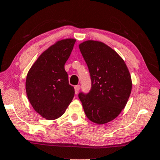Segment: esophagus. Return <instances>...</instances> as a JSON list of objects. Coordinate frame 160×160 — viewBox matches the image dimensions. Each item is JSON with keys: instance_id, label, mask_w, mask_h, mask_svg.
I'll use <instances>...</instances> for the list:
<instances>
[{"instance_id": "esophagus-1", "label": "esophagus", "mask_w": 160, "mask_h": 160, "mask_svg": "<svg viewBox=\"0 0 160 160\" xmlns=\"http://www.w3.org/2000/svg\"><path fill=\"white\" fill-rule=\"evenodd\" d=\"M80 85H76V86H75V93L76 94H78V91H79V90H80Z\"/></svg>"}]
</instances>
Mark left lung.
Wrapping results in <instances>:
<instances>
[{
    "instance_id": "1",
    "label": "left lung",
    "mask_w": 160,
    "mask_h": 160,
    "mask_svg": "<svg viewBox=\"0 0 160 160\" xmlns=\"http://www.w3.org/2000/svg\"><path fill=\"white\" fill-rule=\"evenodd\" d=\"M79 49L88 65L91 89L80 92L84 112L97 124L112 121L126 107L132 91V78L127 66L117 53L104 43L88 40Z\"/></svg>"
}]
</instances>
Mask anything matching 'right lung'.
Masks as SVG:
<instances>
[{"label":"right lung","instance_id":"add662e5","mask_svg":"<svg viewBox=\"0 0 160 160\" xmlns=\"http://www.w3.org/2000/svg\"><path fill=\"white\" fill-rule=\"evenodd\" d=\"M75 42V39L58 41L39 56L27 74L26 90L29 102L47 120L61 117L74 97L65 64Z\"/></svg>","mask_w":160,"mask_h":160}]
</instances>
